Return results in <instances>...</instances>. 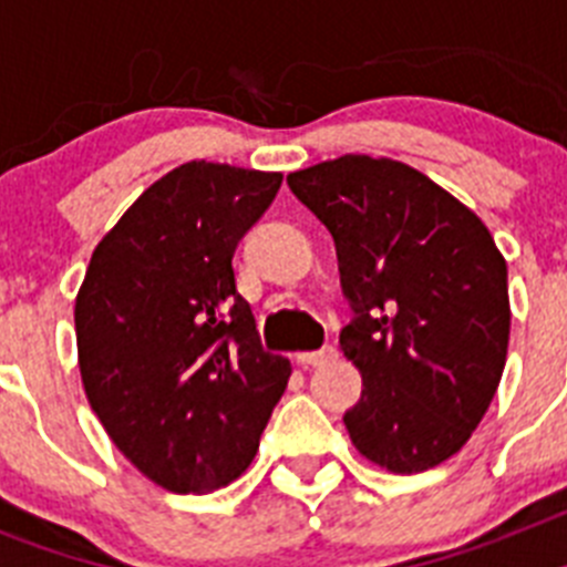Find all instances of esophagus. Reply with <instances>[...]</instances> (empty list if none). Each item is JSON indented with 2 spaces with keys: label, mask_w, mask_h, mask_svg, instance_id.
<instances>
[{
  "label": "esophagus",
  "mask_w": 567,
  "mask_h": 567,
  "mask_svg": "<svg viewBox=\"0 0 567 567\" xmlns=\"http://www.w3.org/2000/svg\"><path fill=\"white\" fill-rule=\"evenodd\" d=\"M338 358V349L334 346H323V349H318V352H298L295 354V360H298L300 365H323L329 363V360Z\"/></svg>",
  "instance_id": "1"
}]
</instances>
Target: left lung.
Returning <instances> with one entry per match:
<instances>
[{
    "label": "left lung",
    "instance_id": "8db88e82",
    "mask_svg": "<svg viewBox=\"0 0 567 567\" xmlns=\"http://www.w3.org/2000/svg\"><path fill=\"white\" fill-rule=\"evenodd\" d=\"M332 233L354 320L340 349L363 378L346 432L365 460L420 474L468 443L505 369L508 269L488 227L429 175L340 155L287 175Z\"/></svg>",
    "mask_w": 567,
    "mask_h": 567
}]
</instances>
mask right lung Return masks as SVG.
<instances>
[{
    "instance_id": "obj_1",
    "label": "right lung",
    "mask_w": 567,
    "mask_h": 567,
    "mask_svg": "<svg viewBox=\"0 0 567 567\" xmlns=\"http://www.w3.org/2000/svg\"><path fill=\"white\" fill-rule=\"evenodd\" d=\"M280 182L213 162L169 169L99 240L76 295L84 394L115 449L175 494L249 468L292 374L260 346L233 269Z\"/></svg>"
}]
</instances>
